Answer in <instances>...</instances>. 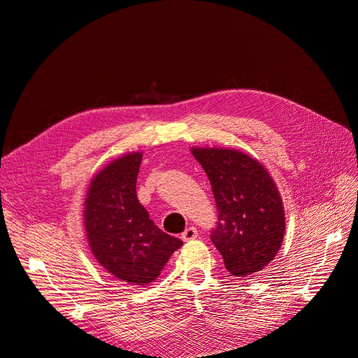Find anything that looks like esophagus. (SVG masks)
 Returning a JSON list of instances; mask_svg holds the SVG:
<instances>
[{"mask_svg": "<svg viewBox=\"0 0 358 358\" xmlns=\"http://www.w3.org/2000/svg\"><path fill=\"white\" fill-rule=\"evenodd\" d=\"M199 237V231L196 227H188V229L182 233V241L183 242H191V241H196Z\"/></svg>", "mask_w": 358, "mask_h": 358, "instance_id": "1", "label": "esophagus"}]
</instances>
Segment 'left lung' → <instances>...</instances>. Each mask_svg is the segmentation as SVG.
<instances>
[{
  "instance_id": "left-lung-1",
  "label": "left lung",
  "mask_w": 358,
  "mask_h": 358,
  "mask_svg": "<svg viewBox=\"0 0 358 358\" xmlns=\"http://www.w3.org/2000/svg\"><path fill=\"white\" fill-rule=\"evenodd\" d=\"M208 175L218 206L212 242L233 276L272 263L285 234V210L273 178L258 159L237 149L191 148Z\"/></svg>"
}]
</instances>
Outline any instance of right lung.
I'll return each instance as SVG.
<instances>
[{"mask_svg": "<svg viewBox=\"0 0 358 358\" xmlns=\"http://www.w3.org/2000/svg\"><path fill=\"white\" fill-rule=\"evenodd\" d=\"M142 158L129 152L96 173L86 192L83 224L91 252L107 273L143 287L161 275L182 241L161 231L137 199Z\"/></svg>", "mask_w": 358, "mask_h": 358, "instance_id": "add662e5", "label": "right lung"}]
</instances>
